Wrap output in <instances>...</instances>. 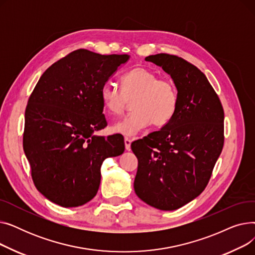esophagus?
<instances>
[{"instance_id":"obj_1","label":"esophagus","mask_w":255,"mask_h":255,"mask_svg":"<svg viewBox=\"0 0 255 255\" xmlns=\"http://www.w3.org/2000/svg\"><path fill=\"white\" fill-rule=\"evenodd\" d=\"M124 142H125V149L127 151H130L131 150V139L129 137H125Z\"/></svg>"}]
</instances>
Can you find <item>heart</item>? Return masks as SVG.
<instances>
[{
  "label": "heart",
  "instance_id": "obj_1",
  "mask_svg": "<svg viewBox=\"0 0 255 255\" xmlns=\"http://www.w3.org/2000/svg\"><path fill=\"white\" fill-rule=\"evenodd\" d=\"M121 90L112 84H105L100 90V99L106 112L111 115L121 114L129 99L133 112L115 122L111 130L117 134L133 136L152 122L162 126L175 116L179 94L171 80L158 78L154 72L136 67L121 78Z\"/></svg>",
  "mask_w": 255,
  "mask_h": 255
}]
</instances>
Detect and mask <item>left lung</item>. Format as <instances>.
<instances>
[{"mask_svg":"<svg viewBox=\"0 0 255 255\" xmlns=\"http://www.w3.org/2000/svg\"><path fill=\"white\" fill-rule=\"evenodd\" d=\"M170 75L179 94L168 123L131 143L138 160L136 195L151 207L173 211L204 191L223 148L224 113L206 75L177 56L144 59Z\"/></svg>","mask_w":255,"mask_h":255,"instance_id":"8db88e82","label":"left lung"}]
</instances>
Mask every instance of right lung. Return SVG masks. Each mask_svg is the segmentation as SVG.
<instances>
[{
	"instance_id": "obj_1",
	"label": "right lung",
	"mask_w": 255,
	"mask_h": 255,
	"mask_svg": "<svg viewBox=\"0 0 255 255\" xmlns=\"http://www.w3.org/2000/svg\"><path fill=\"white\" fill-rule=\"evenodd\" d=\"M129 59L78 49L38 80L25 109L23 151L36 188L51 203L75 208L90 202L104 160L124 153L122 135L95 132L107 125L100 90Z\"/></svg>"
}]
</instances>
